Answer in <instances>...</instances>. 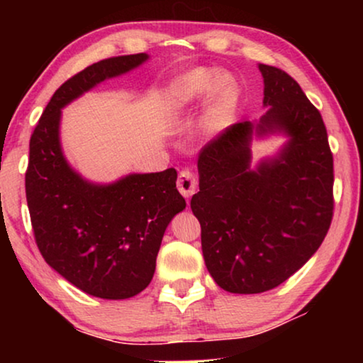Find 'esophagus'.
I'll list each match as a JSON object with an SVG mask.
<instances>
[{
    "label": "esophagus",
    "mask_w": 363,
    "mask_h": 363,
    "mask_svg": "<svg viewBox=\"0 0 363 363\" xmlns=\"http://www.w3.org/2000/svg\"><path fill=\"white\" fill-rule=\"evenodd\" d=\"M177 185H178V190H180L182 195L188 200V198H191L193 193L196 191V186H198L196 175L190 170H182L180 175H178Z\"/></svg>",
    "instance_id": "1"
}]
</instances>
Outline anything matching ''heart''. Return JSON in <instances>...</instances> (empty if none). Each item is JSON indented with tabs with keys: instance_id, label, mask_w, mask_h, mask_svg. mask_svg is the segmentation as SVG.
<instances>
[{
	"instance_id": "heart-1",
	"label": "heart",
	"mask_w": 363,
	"mask_h": 363,
	"mask_svg": "<svg viewBox=\"0 0 363 363\" xmlns=\"http://www.w3.org/2000/svg\"><path fill=\"white\" fill-rule=\"evenodd\" d=\"M213 89L205 118L206 130H220L231 122L238 104V89L230 76H223L216 69L198 67L175 79L168 91V104L173 111H183Z\"/></svg>"
}]
</instances>
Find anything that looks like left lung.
I'll use <instances>...</instances> for the list:
<instances>
[{
    "mask_svg": "<svg viewBox=\"0 0 363 363\" xmlns=\"http://www.w3.org/2000/svg\"><path fill=\"white\" fill-rule=\"evenodd\" d=\"M267 112L238 122L201 148L191 211L201 250L221 289L259 294L299 271L319 250L334 216V157L320 112L281 69L259 64ZM284 133L276 159L249 168L250 138Z\"/></svg>",
    "mask_w": 363,
    "mask_h": 363,
    "instance_id": "1",
    "label": "left lung"
}]
</instances>
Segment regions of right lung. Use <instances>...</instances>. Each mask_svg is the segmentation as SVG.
Wrapping results in <instances>:
<instances>
[{
    "instance_id": "obj_1",
    "label": "right lung",
    "mask_w": 363,
    "mask_h": 363,
    "mask_svg": "<svg viewBox=\"0 0 363 363\" xmlns=\"http://www.w3.org/2000/svg\"><path fill=\"white\" fill-rule=\"evenodd\" d=\"M147 59L145 52L102 59L67 79L29 140L26 200L39 251L64 279L101 299H128L150 284L163 233L186 201L175 168L133 173L111 185L84 180L62 155L61 108Z\"/></svg>"
}]
</instances>
